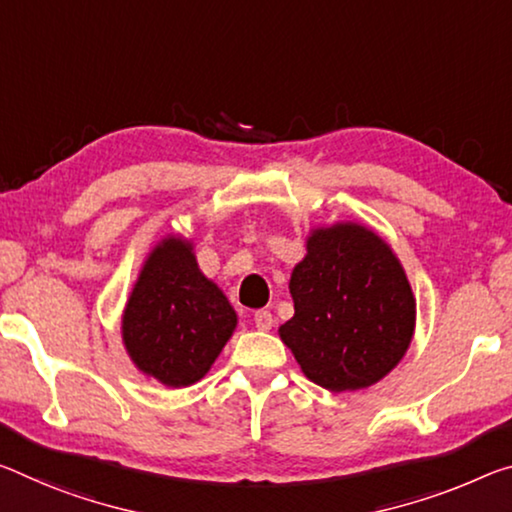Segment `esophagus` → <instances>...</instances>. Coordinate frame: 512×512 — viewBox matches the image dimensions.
Returning <instances> with one entry per match:
<instances>
[{
    "label": "esophagus",
    "mask_w": 512,
    "mask_h": 512,
    "mask_svg": "<svg viewBox=\"0 0 512 512\" xmlns=\"http://www.w3.org/2000/svg\"><path fill=\"white\" fill-rule=\"evenodd\" d=\"M253 321H255L257 330H271L273 328V314L269 310H257L255 316H253Z\"/></svg>",
    "instance_id": "esophagus-1"
}]
</instances>
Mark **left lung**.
<instances>
[{
  "label": "left lung",
  "mask_w": 512,
  "mask_h": 512,
  "mask_svg": "<svg viewBox=\"0 0 512 512\" xmlns=\"http://www.w3.org/2000/svg\"><path fill=\"white\" fill-rule=\"evenodd\" d=\"M291 271L294 316L278 335L300 371L328 392L383 380L408 353L417 300L389 243L360 223L314 227Z\"/></svg>",
  "instance_id": "left-lung-1"
}]
</instances>
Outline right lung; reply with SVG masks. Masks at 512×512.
I'll list each match as a JSON object with an SVG mask.
<instances>
[{
    "instance_id": "obj_1",
    "label": "right lung",
    "mask_w": 512,
    "mask_h": 512,
    "mask_svg": "<svg viewBox=\"0 0 512 512\" xmlns=\"http://www.w3.org/2000/svg\"><path fill=\"white\" fill-rule=\"evenodd\" d=\"M237 321L230 300L200 271L193 241L168 234L145 257L120 330L136 369L180 389L205 378Z\"/></svg>"
}]
</instances>
